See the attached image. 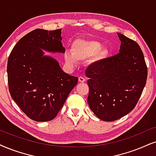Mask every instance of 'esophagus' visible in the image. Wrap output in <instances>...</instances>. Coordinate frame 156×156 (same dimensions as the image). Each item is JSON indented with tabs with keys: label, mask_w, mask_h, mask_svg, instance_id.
Masks as SVG:
<instances>
[{
	"label": "esophagus",
	"mask_w": 156,
	"mask_h": 156,
	"mask_svg": "<svg viewBox=\"0 0 156 156\" xmlns=\"http://www.w3.org/2000/svg\"><path fill=\"white\" fill-rule=\"evenodd\" d=\"M78 81L80 82V83H83V82L86 81V79H85L83 77L80 76L79 78H78Z\"/></svg>",
	"instance_id": "1"
}]
</instances>
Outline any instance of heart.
<instances>
[{
    "label": "heart",
    "instance_id": "b5f03b06",
    "mask_svg": "<svg viewBox=\"0 0 156 156\" xmlns=\"http://www.w3.org/2000/svg\"><path fill=\"white\" fill-rule=\"evenodd\" d=\"M101 48L102 44L98 41L77 39L73 43L71 52L66 53L65 58L70 65H76L77 61L87 60L92 56V62H98L109 55L108 50Z\"/></svg>",
    "mask_w": 156,
    "mask_h": 156
}]
</instances>
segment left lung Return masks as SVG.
Here are the masks:
<instances>
[{
	"instance_id": "obj_1",
	"label": "left lung",
	"mask_w": 156,
	"mask_h": 156,
	"mask_svg": "<svg viewBox=\"0 0 156 156\" xmlns=\"http://www.w3.org/2000/svg\"><path fill=\"white\" fill-rule=\"evenodd\" d=\"M119 52L88 68V103L100 119L115 121L130 112L146 83L147 69L140 47L117 33Z\"/></svg>"
}]
</instances>
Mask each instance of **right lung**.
Masks as SVG:
<instances>
[{
    "label": "right lung",
    "mask_w": 156,
    "mask_h": 156,
    "mask_svg": "<svg viewBox=\"0 0 156 156\" xmlns=\"http://www.w3.org/2000/svg\"><path fill=\"white\" fill-rule=\"evenodd\" d=\"M61 31H31L16 43L8 59L10 94L21 111L37 122L54 119L78 83V77L62 71L58 61L43 56L42 49L65 52Z\"/></svg>",
    "instance_id": "1"
}]
</instances>
